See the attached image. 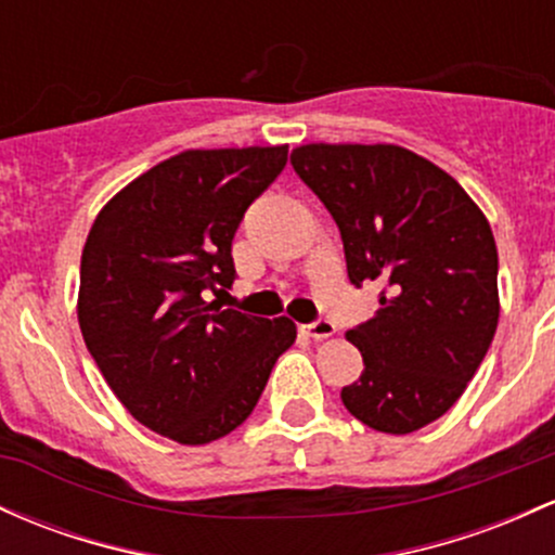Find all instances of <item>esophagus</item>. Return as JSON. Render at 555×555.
Segmentation results:
<instances>
[{
    "label": "esophagus",
    "mask_w": 555,
    "mask_h": 555,
    "mask_svg": "<svg viewBox=\"0 0 555 555\" xmlns=\"http://www.w3.org/2000/svg\"><path fill=\"white\" fill-rule=\"evenodd\" d=\"M306 332H308V337H313V339H326L337 332V326H334L328 319H315L313 324L306 326Z\"/></svg>",
    "instance_id": "esophagus-1"
}]
</instances>
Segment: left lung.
I'll use <instances>...</instances> for the list:
<instances>
[{
    "label": "left lung",
    "mask_w": 555,
    "mask_h": 555,
    "mask_svg": "<svg viewBox=\"0 0 555 555\" xmlns=\"http://www.w3.org/2000/svg\"><path fill=\"white\" fill-rule=\"evenodd\" d=\"M292 168L332 212L347 276L379 308L352 326L361 379L343 387L358 422L408 435L464 395L498 328V249L453 176L395 144H306Z\"/></svg>",
    "instance_id": "obj_1"
}]
</instances>
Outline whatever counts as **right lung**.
<instances>
[{"mask_svg": "<svg viewBox=\"0 0 555 555\" xmlns=\"http://www.w3.org/2000/svg\"><path fill=\"white\" fill-rule=\"evenodd\" d=\"M284 166L287 147L181 152L120 189L83 245V343L131 416L181 446L245 422L297 337L284 315L205 300L234 282L236 229Z\"/></svg>", "mask_w": 555, "mask_h": 555, "instance_id": "1", "label": "right lung"}]
</instances>
